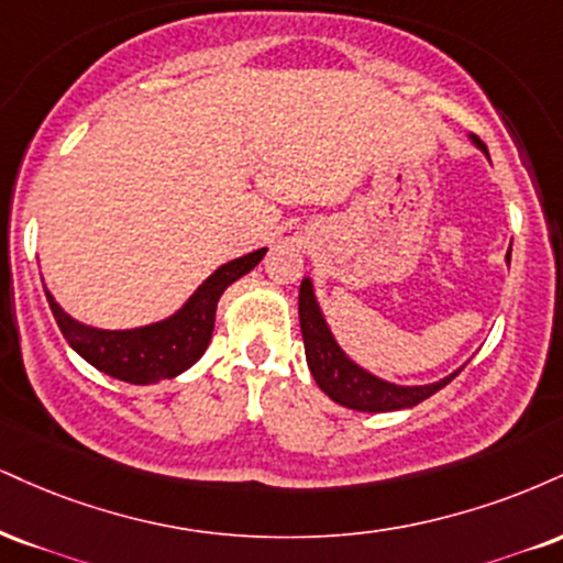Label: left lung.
Here are the masks:
<instances>
[{
	"instance_id": "left-lung-1",
	"label": "left lung",
	"mask_w": 563,
	"mask_h": 563,
	"mask_svg": "<svg viewBox=\"0 0 563 563\" xmlns=\"http://www.w3.org/2000/svg\"><path fill=\"white\" fill-rule=\"evenodd\" d=\"M475 144L487 154L485 144L475 139ZM511 260V256H506ZM299 320H301V335H303V351H307V364L311 369L317 385L333 398L335 404L346 406V409L356 411H396V409H409V406L422 404L424 398H430L432 393L445 388L453 377L459 375L464 367L451 372L443 380L432 385H396L380 377L369 375L367 369H362L358 364L338 349L333 333H330L328 322H324L320 303L314 299V290H311L309 277L301 283L299 290Z\"/></svg>"
}]
</instances>
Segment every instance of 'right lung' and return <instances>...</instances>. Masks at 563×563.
Here are the masks:
<instances>
[{
    "label": "right lung",
    "instance_id": "1",
    "mask_svg": "<svg viewBox=\"0 0 563 563\" xmlns=\"http://www.w3.org/2000/svg\"><path fill=\"white\" fill-rule=\"evenodd\" d=\"M267 249H256V252L241 256L222 264L201 283L199 290L183 303L180 311L157 324H146V328L135 330H97L73 320L59 309V303L52 299L46 290V301H49L54 320L63 330L65 341L86 358L91 367H97L104 375L118 377V380L146 385L175 377L196 364L205 354L209 341H212L214 330V311L220 301L222 290L239 277L252 273Z\"/></svg>",
    "mask_w": 563,
    "mask_h": 563
}]
</instances>
